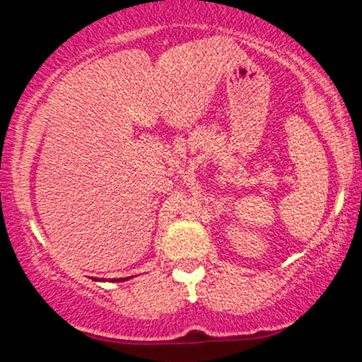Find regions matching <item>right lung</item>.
<instances>
[{"mask_svg": "<svg viewBox=\"0 0 362 362\" xmlns=\"http://www.w3.org/2000/svg\"><path fill=\"white\" fill-rule=\"evenodd\" d=\"M129 277H122V279H114V281H110V282H119V281H127ZM93 281H105V279H97V277H93Z\"/></svg>", "mask_w": 362, "mask_h": 362, "instance_id": "right-lung-1", "label": "right lung"}]
</instances>
